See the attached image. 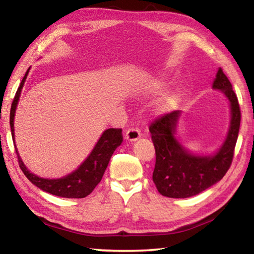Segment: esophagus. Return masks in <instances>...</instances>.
Masks as SVG:
<instances>
[{
  "mask_svg": "<svg viewBox=\"0 0 254 254\" xmlns=\"http://www.w3.org/2000/svg\"><path fill=\"white\" fill-rule=\"evenodd\" d=\"M140 136L141 133L137 128H130V130H127L126 133V139L127 141H130V142H134V141L139 140Z\"/></svg>",
  "mask_w": 254,
  "mask_h": 254,
  "instance_id": "obj_1",
  "label": "esophagus"
}]
</instances>
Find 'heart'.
Returning a JSON list of instances; mask_svg holds the SVG:
<instances>
[{
    "instance_id": "heart-1",
    "label": "heart",
    "mask_w": 254,
    "mask_h": 254,
    "mask_svg": "<svg viewBox=\"0 0 254 254\" xmlns=\"http://www.w3.org/2000/svg\"><path fill=\"white\" fill-rule=\"evenodd\" d=\"M168 87V81L162 78H154L140 86L139 93L144 97L159 96ZM183 94V86H179L175 91L163 95L153 107L154 114L163 117L173 112L177 107Z\"/></svg>"
}]
</instances>
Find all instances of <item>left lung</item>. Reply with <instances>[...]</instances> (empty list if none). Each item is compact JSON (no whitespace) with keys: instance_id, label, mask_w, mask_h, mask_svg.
Here are the masks:
<instances>
[{"instance_id":"1","label":"left lung","mask_w":254,"mask_h":254,"mask_svg":"<svg viewBox=\"0 0 254 254\" xmlns=\"http://www.w3.org/2000/svg\"><path fill=\"white\" fill-rule=\"evenodd\" d=\"M212 87L223 93L230 103L231 111L229 131L214 153H194L180 142L177 128L182 111L163 115L149 128L156 149L152 179L163 196L188 198L198 195L220 182L230 168L240 130V106L232 84L221 68H218Z\"/></svg>"}]
</instances>
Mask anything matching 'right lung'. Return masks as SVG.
<instances>
[{
  "label": "right lung",
  "instance_id": "1",
  "mask_svg": "<svg viewBox=\"0 0 254 254\" xmlns=\"http://www.w3.org/2000/svg\"><path fill=\"white\" fill-rule=\"evenodd\" d=\"M29 70L30 68L25 72L18 91H16L10 112L11 134L12 139H13L16 156H18L19 159L20 168L23 171L25 177L34 186L40 188L41 190L49 192V194L55 196L65 197V198H84V197L91 194L94 190V188L102 180V177L107 168V165H109L112 154L115 151V149L120 147L122 143V130L121 128H107V130L103 132L101 137L96 142L95 147L93 148L92 152L88 154V157L80 163L78 168L75 169L72 173L68 174L67 176H64L62 178L50 179L42 178L39 177V176L34 175L27 168V166L24 165L22 159H21L18 149H16L14 137L15 111L25 79H27V76L29 74Z\"/></svg>",
  "mask_w": 254,
  "mask_h": 254
}]
</instances>
